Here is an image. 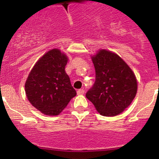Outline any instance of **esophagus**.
<instances>
[{
  "label": "esophagus",
  "mask_w": 159,
  "mask_h": 159,
  "mask_svg": "<svg viewBox=\"0 0 159 159\" xmlns=\"http://www.w3.org/2000/svg\"><path fill=\"white\" fill-rule=\"evenodd\" d=\"M77 93H78V95H83L84 93V90L83 89H78V91H77Z\"/></svg>",
  "instance_id": "1"
}]
</instances>
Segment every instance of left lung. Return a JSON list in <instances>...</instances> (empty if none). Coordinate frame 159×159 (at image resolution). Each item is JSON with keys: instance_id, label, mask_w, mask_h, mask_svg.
Listing matches in <instances>:
<instances>
[{"instance_id": "8db88e82", "label": "left lung", "mask_w": 159, "mask_h": 159, "mask_svg": "<svg viewBox=\"0 0 159 159\" xmlns=\"http://www.w3.org/2000/svg\"><path fill=\"white\" fill-rule=\"evenodd\" d=\"M96 81L85 96L101 115H119L131 104L137 81L127 63L115 53L101 49L92 57Z\"/></svg>"}]
</instances>
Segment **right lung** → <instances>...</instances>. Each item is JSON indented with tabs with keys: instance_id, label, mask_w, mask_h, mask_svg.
<instances>
[{
	"instance_id": "obj_1",
	"label": "right lung",
	"mask_w": 159,
	"mask_h": 159,
	"mask_svg": "<svg viewBox=\"0 0 159 159\" xmlns=\"http://www.w3.org/2000/svg\"><path fill=\"white\" fill-rule=\"evenodd\" d=\"M67 57L57 48L45 53L31 70L25 84L31 104L46 115H58L77 93L65 72Z\"/></svg>"
}]
</instances>
